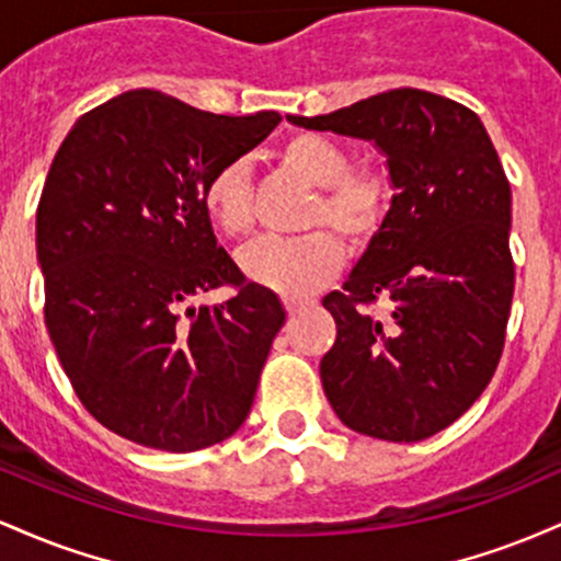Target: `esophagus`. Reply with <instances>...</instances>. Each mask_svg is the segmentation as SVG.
Wrapping results in <instances>:
<instances>
[{
    "mask_svg": "<svg viewBox=\"0 0 561 561\" xmlns=\"http://www.w3.org/2000/svg\"><path fill=\"white\" fill-rule=\"evenodd\" d=\"M282 302H285V311L289 313V317H295V313H300L302 308L308 306L306 300H298V298H285Z\"/></svg>",
    "mask_w": 561,
    "mask_h": 561,
    "instance_id": "esophagus-1",
    "label": "esophagus"
}]
</instances>
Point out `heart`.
<instances>
[{"mask_svg":"<svg viewBox=\"0 0 561 561\" xmlns=\"http://www.w3.org/2000/svg\"><path fill=\"white\" fill-rule=\"evenodd\" d=\"M276 160L302 182L317 186L300 237H263L240 253V268L255 285L282 295H308L330 282L343 263V244L362 250L379 234L390 214L392 182L382 165L353 163L343 141L317 131L293 134L276 147ZM210 221L227 237L250 234L255 227V190L244 160H229L210 173L203 190Z\"/></svg>","mask_w":561,"mask_h":561,"instance_id":"obj_1","label":"heart"}]
</instances>
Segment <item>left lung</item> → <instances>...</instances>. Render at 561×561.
<instances>
[{
  "instance_id": "8db88e82",
  "label": "left lung",
  "mask_w": 561,
  "mask_h": 561,
  "mask_svg": "<svg viewBox=\"0 0 561 561\" xmlns=\"http://www.w3.org/2000/svg\"><path fill=\"white\" fill-rule=\"evenodd\" d=\"M295 126L371 139L396 186L385 227L324 308L321 385L345 427L392 443L440 433L501 362L514 295L512 190L485 126L424 89H390ZM385 301L388 314H375Z\"/></svg>"
}]
</instances>
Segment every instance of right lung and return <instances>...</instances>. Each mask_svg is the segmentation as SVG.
Listing matches in <instances>:
<instances>
[{
  "label": "right lung",
  "mask_w": 561,
  "mask_h": 561,
  "mask_svg": "<svg viewBox=\"0 0 561 561\" xmlns=\"http://www.w3.org/2000/svg\"><path fill=\"white\" fill-rule=\"evenodd\" d=\"M279 121L134 89L62 139L36 208L44 324L83 409L115 435L186 454L248 420L285 308L216 244L203 190ZM218 286L236 295L188 306Z\"/></svg>",
  "instance_id": "add662e5"
}]
</instances>
